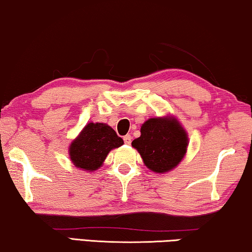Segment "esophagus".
<instances>
[{"label":"esophagus","instance_id":"34e87169","mask_svg":"<svg viewBox=\"0 0 252 252\" xmlns=\"http://www.w3.org/2000/svg\"><path fill=\"white\" fill-rule=\"evenodd\" d=\"M123 140H125V142L126 145H130L131 144V140H132V138H131L130 134H126V136L123 137Z\"/></svg>","mask_w":252,"mask_h":252}]
</instances>
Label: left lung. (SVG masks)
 <instances>
[{
	"mask_svg": "<svg viewBox=\"0 0 252 252\" xmlns=\"http://www.w3.org/2000/svg\"><path fill=\"white\" fill-rule=\"evenodd\" d=\"M140 133L131 145L150 171L167 173L185 158L189 138L175 116L150 118L141 126Z\"/></svg>",
	"mask_w": 252,
	"mask_h": 252,
	"instance_id": "1",
	"label": "left lung"
}]
</instances>
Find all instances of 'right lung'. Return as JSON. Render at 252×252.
<instances>
[{
    "label": "right lung",
    "instance_id": "add662e5",
    "mask_svg": "<svg viewBox=\"0 0 252 252\" xmlns=\"http://www.w3.org/2000/svg\"><path fill=\"white\" fill-rule=\"evenodd\" d=\"M122 145V138L106 123L89 122L71 141L69 156L74 166L82 171L93 172L102 167L112 149Z\"/></svg>",
    "mask_w": 252,
    "mask_h": 252
}]
</instances>
